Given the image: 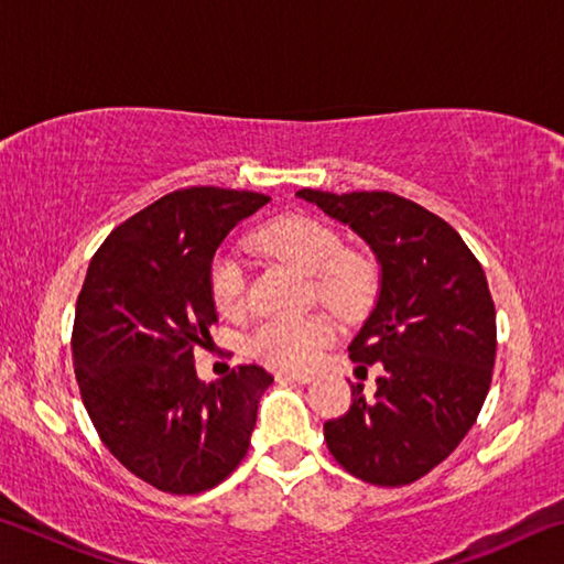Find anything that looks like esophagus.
I'll return each instance as SVG.
<instances>
[{
    "mask_svg": "<svg viewBox=\"0 0 564 564\" xmlns=\"http://www.w3.org/2000/svg\"><path fill=\"white\" fill-rule=\"evenodd\" d=\"M275 378H279V380H291V383H301V386L311 383V380H313L311 373H291V370H281V373L275 376Z\"/></svg>",
    "mask_w": 564,
    "mask_h": 564,
    "instance_id": "obj_1",
    "label": "esophagus"
}]
</instances>
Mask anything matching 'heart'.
Masks as SVG:
<instances>
[{"label": "heart", "mask_w": 564, "mask_h": 564, "mask_svg": "<svg viewBox=\"0 0 564 564\" xmlns=\"http://www.w3.org/2000/svg\"><path fill=\"white\" fill-rule=\"evenodd\" d=\"M261 253L289 263L291 269L311 275L316 301L340 318H356L376 295V271L362 256L343 251L340 236L328 224L311 216H281L265 224L253 236ZM208 289L218 313L236 316L243 311L246 283L243 271L231 256H218L208 271ZM333 336L326 316L295 321H263L248 336V352L273 368L301 370L316 360L318 350Z\"/></svg>", "instance_id": "obj_1"}]
</instances>
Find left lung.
I'll return each instance as SVG.
<instances>
[{"label": "left lung", "instance_id": "obj_1", "mask_svg": "<svg viewBox=\"0 0 564 564\" xmlns=\"http://www.w3.org/2000/svg\"><path fill=\"white\" fill-rule=\"evenodd\" d=\"M295 196L350 226L380 263L376 308L348 352L383 373L373 400L350 386L348 413L323 425L328 451L370 485L415 482L460 445L488 398L498 330L482 265L451 224L403 196Z\"/></svg>", "mask_w": 564, "mask_h": 564}]
</instances>
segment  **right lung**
I'll return each instance as SVG.
<instances>
[{"label":"right lung","mask_w":564,"mask_h":564,"mask_svg":"<svg viewBox=\"0 0 564 564\" xmlns=\"http://www.w3.org/2000/svg\"><path fill=\"white\" fill-rule=\"evenodd\" d=\"M269 202L216 186L174 191L113 228L89 263L72 333L79 393L109 453L156 490H212L251 445L273 376L238 366L204 383L194 352L218 321L216 248Z\"/></svg>","instance_id":"obj_1"}]
</instances>
